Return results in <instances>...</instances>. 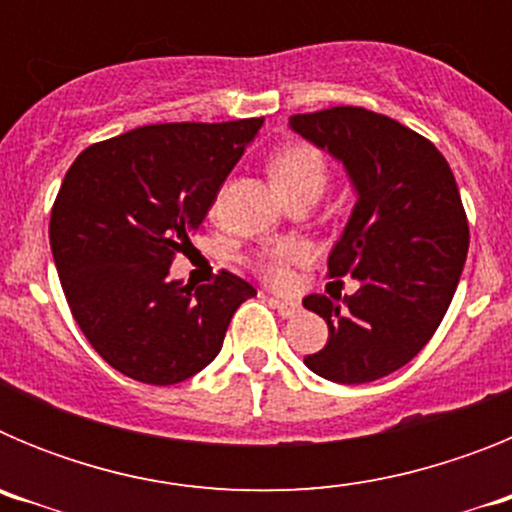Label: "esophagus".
Segmentation results:
<instances>
[{
  "label": "esophagus",
  "instance_id": "34e87169",
  "mask_svg": "<svg viewBox=\"0 0 512 512\" xmlns=\"http://www.w3.org/2000/svg\"><path fill=\"white\" fill-rule=\"evenodd\" d=\"M271 305L277 307L279 315H282V318H295L297 312L302 310L300 302H295V300H282V297H271Z\"/></svg>",
  "mask_w": 512,
  "mask_h": 512
}]
</instances>
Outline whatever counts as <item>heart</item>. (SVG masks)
I'll use <instances>...</instances> for the list:
<instances>
[{
	"label": "heart",
	"mask_w": 512,
	"mask_h": 512,
	"mask_svg": "<svg viewBox=\"0 0 512 512\" xmlns=\"http://www.w3.org/2000/svg\"><path fill=\"white\" fill-rule=\"evenodd\" d=\"M271 176L277 187L287 194L289 200L295 194H320L328 184V161L323 153L310 143H295L287 146L271 158ZM302 256V248L295 241H279L256 253L253 266L261 277L274 284L289 282V266Z\"/></svg>",
	"instance_id": "obj_1"
}]
</instances>
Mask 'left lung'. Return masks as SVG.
I'll use <instances>...</instances> for the list:
<instances>
[{
  "label": "left lung",
  "instance_id": "1",
  "mask_svg": "<svg viewBox=\"0 0 512 512\" xmlns=\"http://www.w3.org/2000/svg\"><path fill=\"white\" fill-rule=\"evenodd\" d=\"M289 125L343 161L359 192L328 277L351 274L361 287L302 300L330 333L305 364L330 382H374L418 356L449 310L469 248L459 187L431 140L379 112L328 107Z\"/></svg>",
  "mask_w": 512,
  "mask_h": 512
}]
</instances>
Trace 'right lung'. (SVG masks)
<instances>
[{
    "instance_id": "obj_1",
    "label": "right lung",
    "mask_w": 512,
    "mask_h": 512,
    "mask_svg": "<svg viewBox=\"0 0 512 512\" xmlns=\"http://www.w3.org/2000/svg\"><path fill=\"white\" fill-rule=\"evenodd\" d=\"M264 125L230 122L143 125L84 148L51 210V251L63 295L92 348L143 384H179L223 346L233 312L256 295L220 271L212 284L171 282L176 253Z\"/></svg>"
}]
</instances>
